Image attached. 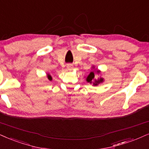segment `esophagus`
I'll list each match as a JSON object with an SVG mask.
<instances>
[{
  "instance_id": "obj_1",
  "label": "esophagus",
  "mask_w": 149,
  "mask_h": 149,
  "mask_svg": "<svg viewBox=\"0 0 149 149\" xmlns=\"http://www.w3.org/2000/svg\"><path fill=\"white\" fill-rule=\"evenodd\" d=\"M67 69H68V70H69V71H71L73 69V65H72L71 63L67 64Z\"/></svg>"
}]
</instances>
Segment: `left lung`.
Returning <instances> with one entry per match:
<instances>
[{
  "mask_svg": "<svg viewBox=\"0 0 149 149\" xmlns=\"http://www.w3.org/2000/svg\"><path fill=\"white\" fill-rule=\"evenodd\" d=\"M97 72L100 73V71H97ZM94 78H95L94 72H91L90 73V74L88 75V77L86 78V81H87L88 82H89V83H92V82L94 81V82H93V85H95V86L98 85L99 84L102 83V82L104 81V79L102 78V77L98 79L97 80L94 79Z\"/></svg>",
  "mask_w": 149,
  "mask_h": 149,
  "instance_id": "8db88e82",
  "label": "left lung"
}]
</instances>
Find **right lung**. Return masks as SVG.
<instances>
[{
  "label": "right lung",
  "instance_id": "right-lung-1",
  "mask_svg": "<svg viewBox=\"0 0 149 149\" xmlns=\"http://www.w3.org/2000/svg\"><path fill=\"white\" fill-rule=\"evenodd\" d=\"M48 79H49V80H52V77H51V76L50 75H48Z\"/></svg>",
  "mask_w": 149,
  "mask_h": 149
}]
</instances>
